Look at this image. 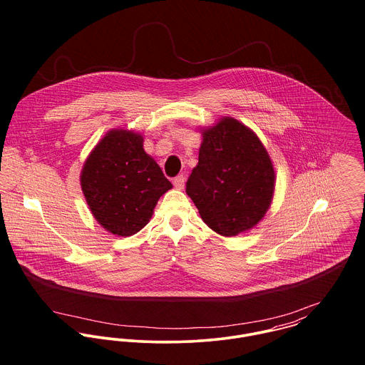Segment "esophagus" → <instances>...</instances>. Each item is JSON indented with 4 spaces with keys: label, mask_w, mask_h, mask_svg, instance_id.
<instances>
[{
    "label": "esophagus",
    "mask_w": 365,
    "mask_h": 365,
    "mask_svg": "<svg viewBox=\"0 0 365 365\" xmlns=\"http://www.w3.org/2000/svg\"><path fill=\"white\" fill-rule=\"evenodd\" d=\"M173 184L177 190H184V185H185V177L184 175H177L174 180H173Z\"/></svg>",
    "instance_id": "1"
}]
</instances>
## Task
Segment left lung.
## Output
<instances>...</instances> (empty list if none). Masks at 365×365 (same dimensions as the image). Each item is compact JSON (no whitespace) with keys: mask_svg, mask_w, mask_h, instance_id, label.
Returning a JSON list of instances; mask_svg holds the SVG:
<instances>
[{"mask_svg":"<svg viewBox=\"0 0 365 365\" xmlns=\"http://www.w3.org/2000/svg\"><path fill=\"white\" fill-rule=\"evenodd\" d=\"M202 139L185 192L212 230L236 236L256 226L269 208L271 158L256 133L233 118L205 129Z\"/></svg>","mask_w":365,"mask_h":365,"instance_id":"1","label":"left lung"}]
</instances>
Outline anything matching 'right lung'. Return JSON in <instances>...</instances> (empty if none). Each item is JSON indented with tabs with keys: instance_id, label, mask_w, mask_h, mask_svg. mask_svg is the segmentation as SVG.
Segmentation results:
<instances>
[{
	"instance_id": "add662e5",
	"label": "right lung",
	"mask_w": 365,
	"mask_h": 365,
	"mask_svg": "<svg viewBox=\"0 0 365 365\" xmlns=\"http://www.w3.org/2000/svg\"><path fill=\"white\" fill-rule=\"evenodd\" d=\"M81 188L94 217L118 236H132L153 215L158 198L173 188L143 138L113 129L94 148L81 171Z\"/></svg>"
}]
</instances>
